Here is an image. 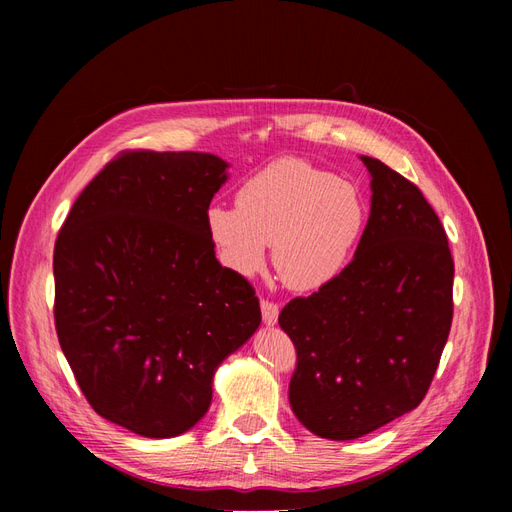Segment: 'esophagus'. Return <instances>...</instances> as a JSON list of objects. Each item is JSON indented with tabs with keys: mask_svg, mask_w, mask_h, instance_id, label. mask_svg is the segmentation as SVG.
<instances>
[{
	"mask_svg": "<svg viewBox=\"0 0 512 512\" xmlns=\"http://www.w3.org/2000/svg\"><path fill=\"white\" fill-rule=\"evenodd\" d=\"M260 309H262V322H265L267 327H273L277 322V316H280V307L271 301H260Z\"/></svg>",
	"mask_w": 512,
	"mask_h": 512,
	"instance_id": "esophagus-1",
	"label": "esophagus"
}]
</instances>
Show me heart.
<instances>
[{
	"label": "heart",
	"mask_w": 512,
	"mask_h": 512,
	"mask_svg": "<svg viewBox=\"0 0 512 512\" xmlns=\"http://www.w3.org/2000/svg\"><path fill=\"white\" fill-rule=\"evenodd\" d=\"M237 207L211 205L209 239L222 265L250 277L273 267L290 290H318L344 271L361 239L367 211L361 192L297 158L267 164L237 192Z\"/></svg>",
	"instance_id": "b5f03b06"
}]
</instances>
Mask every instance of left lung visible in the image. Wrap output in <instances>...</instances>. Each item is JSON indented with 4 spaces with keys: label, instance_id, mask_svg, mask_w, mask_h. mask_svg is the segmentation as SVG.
Wrapping results in <instances>:
<instances>
[{
    "label": "left lung",
    "instance_id": "left-lung-1",
    "mask_svg": "<svg viewBox=\"0 0 512 512\" xmlns=\"http://www.w3.org/2000/svg\"><path fill=\"white\" fill-rule=\"evenodd\" d=\"M361 162L371 207L352 262L280 314L297 348L290 408L329 440L361 438L421 404L453 320L455 265L436 211L393 168Z\"/></svg>",
    "mask_w": 512,
    "mask_h": 512
}]
</instances>
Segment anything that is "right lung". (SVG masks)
Returning a JSON list of instances; mask_svg holds the SVG:
<instances>
[{"instance_id":"add662e5","label":"right lung","mask_w":512,"mask_h":512,"mask_svg":"<svg viewBox=\"0 0 512 512\" xmlns=\"http://www.w3.org/2000/svg\"><path fill=\"white\" fill-rule=\"evenodd\" d=\"M228 166L203 151L126 153L59 230V346L91 408L143 438L190 431L215 371L260 327L254 288L220 265L205 224Z\"/></svg>"}]
</instances>
